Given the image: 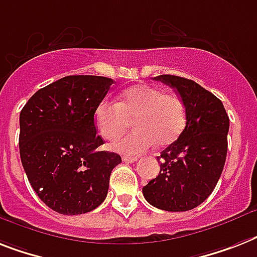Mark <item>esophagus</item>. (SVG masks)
I'll return each mask as SVG.
<instances>
[{
	"mask_svg": "<svg viewBox=\"0 0 257 257\" xmlns=\"http://www.w3.org/2000/svg\"><path fill=\"white\" fill-rule=\"evenodd\" d=\"M122 161L128 162V164H133V162L137 161V158H136V157H128V156H124V157H122Z\"/></svg>",
	"mask_w": 257,
	"mask_h": 257,
	"instance_id": "obj_1",
	"label": "esophagus"
}]
</instances>
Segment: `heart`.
Masks as SVG:
<instances>
[{
	"instance_id": "heart-1",
	"label": "heart",
	"mask_w": 257,
	"mask_h": 257,
	"mask_svg": "<svg viewBox=\"0 0 257 257\" xmlns=\"http://www.w3.org/2000/svg\"><path fill=\"white\" fill-rule=\"evenodd\" d=\"M135 118V132L112 144L122 154H140L157 143L166 147L178 139L186 124V108L176 93L149 84L125 89L117 101L104 99L95 108L93 121L105 140H113L124 132L129 120Z\"/></svg>"
}]
</instances>
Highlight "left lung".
Here are the masks:
<instances>
[{
	"mask_svg": "<svg viewBox=\"0 0 257 257\" xmlns=\"http://www.w3.org/2000/svg\"><path fill=\"white\" fill-rule=\"evenodd\" d=\"M176 89L186 108V125L178 139L157 157L160 174L143 187L145 199L165 211H187L215 189L227 156L230 118L222 101L181 76H156Z\"/></svg>",
	"mask_w": 257,
	"mask_h": 257,
	"instance_id": "left-lung-1",
	"label": "left lung"
}]
</instances>
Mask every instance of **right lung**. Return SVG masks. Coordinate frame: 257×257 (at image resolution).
<instances>
[{
    "instance_id": "right-lung-1",
    "label": "right lung",
    "mask_w": 257,
    "mask_h": 257,
    "mask_svg": "<svg viewBox=\"0 0 257 257\" xmlns=\"http://www.w3.org/2000/svg\"><path fill=\"white\" fill-rule=\"evenodd\" d=\"M113 80L71 75L31 96L20 114V154L41 201L63 215L95 210L108 194L109 177L121 157L99 150L96 105Z\"/></svg>"
}]
</instances>
